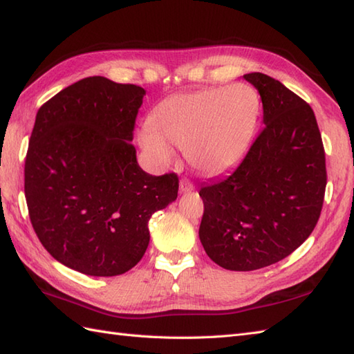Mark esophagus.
I'll return each mask as SVG.
<instances>
[{
  "instance_id": "obj_1",
  "label": "esophagus",
  "mask_w": 354,
  "mask_h": 354,
  "mask_svg": "<svg viewBox=\"0 0 354 354\" xmlns=\"http://www.w3.org/2000/svg\"><path fill=\"white\" fill-rule=\"evenodd\" d=\"M193 190H194V185L190 181H187V179H183V181L179 183V192L181 193H189Z\"/></svg>"
}]
</instances>
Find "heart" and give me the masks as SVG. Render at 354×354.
<instances>
[{
    "label": "heart",
    "mask_w": 354,
    "mask_h": 354,
    "mask_svg": "<svg viewBox=\"0 0 354 354\" xmlns=\"http://www.w3.org/2000/svg\"><path fill=\"white\" fill-rule=\"evenodd\" d=\"M261 99L246 84L173 94L153 108L138 142L160 167L173 161L171 146L205 175H221L243 160L257 132Z\"/></svg>",
    "instance_id": "1"
}]
</instances>
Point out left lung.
<instances>
[{
  "instance_id": "8db88e82",
  "label": "left lung",
  "mask_w": 354,
  "mask_h": 354,
  "mask_svg": "<svg viewBox=\"0 0 354 354\" xmlns=\"http://www.w3.org/2000/svg\"><path fill=\"white\" fill-rule=\"evenodd\" d=\"M263 103V127L230 175L204 185L199 239L228 270H255L288 257L317 225L327 171L312 108L281 82L245 74Z\"/></svg>"
}]
</instances>
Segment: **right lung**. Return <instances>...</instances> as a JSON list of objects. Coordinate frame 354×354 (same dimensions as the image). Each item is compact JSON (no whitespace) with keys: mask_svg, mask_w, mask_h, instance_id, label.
<instances>
[{"mask_svg":"<svg viewBox=\"0 0 354 354\" xmlns=\"http://www.w3.org/2000/svg\"><path fill=\"white\" fill-rule=\"evenodd\" d=\"M146 91L82 79L36 114L24 169L35 232L77 272L115 277L145 255L149 219L178 198V176L142 170L131 145Z\"/></svg>","mask_w":354,"mask_h":354,"instance_id":"add662e5","label":"right lung"}]
</instances>
